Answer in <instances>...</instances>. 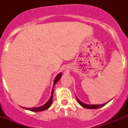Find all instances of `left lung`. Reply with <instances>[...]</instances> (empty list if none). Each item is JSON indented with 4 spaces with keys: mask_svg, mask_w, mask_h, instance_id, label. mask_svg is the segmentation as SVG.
<instances>
[{
    "mask_svg": "<svg viewBox=\"0 0 128 128\" xmlns=\"http://www.w3.org/2000/svg\"><path fill=\"white\" fill-rule=\"evenodd\" d=\"M75 96H76V100H77V101H78V102L79 103V104L81 106H82L83 107H84V108H89V109H95V108H100V107H103V106H104L105 105H106L108 102H109V101H108V102H106V103L103 104H97V105L87 104H84V103H83V102H82V101H81V100L77 97V96L76 95V94H75Z\"/></svg>",
    "mask_w": 128,
    "mask_h": 128,
    "instance_id": "left-lung-1",
    "label": "left lung"
}]
</instances>
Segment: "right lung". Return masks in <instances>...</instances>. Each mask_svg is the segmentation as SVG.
Returning a JSON list of instances; mask_svg holds the SVG:
<instances>
[{
    "mask_svg": "<svg viewBox=\"0 0 128 128\" xmlns=\"http://www.w3.org/2000/svg\"><path fill=\"white\" fill-rule=\"evenodd\" d=\"M62 75V72H60L58 73V74L56 76V77L55 78L54 80V83H53V88H52V93H51V96L50 97V98L48 99L47 102L43 106H40V107H33V108H27V107H23L22 108L26 110H29L30 111H33V112H40V111H44L46 110L47 108H49L51 106L52 103V100H53V94H54V86L56 85V83L58 82V80H60V78H61Z\"/></svg>",
    "mask_w": 128,
    "mask_h": 128,
    "instance_id": "1",
    "label": "right lung"
}]
</instances>
